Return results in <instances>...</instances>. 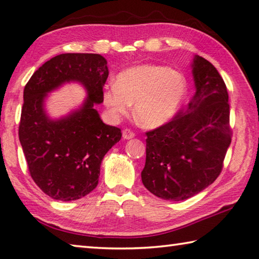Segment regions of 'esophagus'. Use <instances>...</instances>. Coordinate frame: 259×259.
Returning a JSON list of instances; mask_svg holds the SVG:
<instances>
[{"label":"esophagus","instance_id":"obj_1","mask_svg":"<svg viewBox=\"0 0 259 259\" xmlns=\"http://www.w3.org/2000/svg\"><path fill=\"white\" fill-rule=\"evenodd\" d=\"M122 136L124 139H131V138L135 137V133L130 129H124V130H123V133H122Z\"/></svg>","mask_w":259,"mask_h":259}]
</instances>
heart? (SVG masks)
I'll return each instance as SVG.
<instances>
[{"mask_svg": "<svg viewBox=\"0 0 259 259\" xmlns=\"http://www.w3.org/2000/svg\"><path fill=\"white\" fill-rule=\"evenodd\" d=\"M181 72L163 65L142 64L120 72L115 84L105 90L104 102L114 115H124L135 102L136 120L157 128L175 116L187 94Z\"/></svg>", "mask_w": 259, "mask_h": 259, "instance_id": "obj_1", "label": "heart"}]
</instances>
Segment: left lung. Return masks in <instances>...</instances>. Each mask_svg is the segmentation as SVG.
<instances>
[{
	"mask_svg": "<svg viewBox=\"0 0 259 259\" xmlns=\"http://www.w3.org/2000/svg\"><path fill=\"white\" fill-rule=\"evenodd\" d=\"M196 93L186 109L146 133L145 188L159 198L184 200L215 181L232 142L228 92L204 57L192 63Z\"/></svg>",
	"mask_w": 259,
	"mask_h": 259,
	"instance_id": "left-lung-1",
	"label": "left lung"
}]
</instances>
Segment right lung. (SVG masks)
<instances>
[{
    "label": "right lung",
    "mask_w": 259,
    "mask_h": 259,
    "mask_svg": "<svg viewBox=\"0 0 259 259\" xmlns=\"http://www.w3.org/2000/svg\"><path fill=\"white\" fill-rule=\"evenodd\" d=\"M107 78L104 56L67 53L41 65L25 85L19 142L31 178L53 199L76 200L96 189L102 159L122 137L121 129L105 124L94 109L104 101ZM71 80L83 83L89 97L80 110L51 120L43 110L44 98Z\"/></svg>",
    "instance_id": "1"
}]
</instances>
